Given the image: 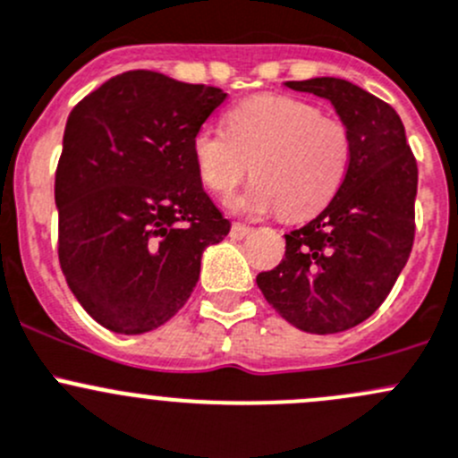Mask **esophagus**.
<instances>
[{"label": "esophagus", "mask_w": 458, "mask_h": 458, "mask_svg": "<svg viewBox=\"0 0 458 458\" xmlns=\"http://www.w3.org/2000/svg\"><path fill=\"white\" fill-rule=\"evenodd\" d=\"M248 234H250V228L243 224H233V228H230V237L233 239H243L248 237Z\"/></svg>", "instance_id": "obj_1"}]
</instances>
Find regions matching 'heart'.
Here are the masks:
<instances>
[{"instance_id": "obj_1", "label": "heart", "mask_w": 458, "mask_h": 458, "mask_svg": "<svg viewBox=\"0 0 458 458\" xmlns=\"http://www.w3.org/2000/svg\"><path fill=\"white\" fill-rule=\"evenodd\" d=\"M350 132L341 122L301 99L261 95L225 114V131L201 128L192 137V159L201 182L230 195L248 173L257 179L233 210L284 219L317 215L332 201L350 165Z\"/></svg>"}]
</instances>
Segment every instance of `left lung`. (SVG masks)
I'll return each mask as SVG.
<instances>
[{
	"label": "left lung",
	"mask_w": 458,
	"mask_h": 458,
	"mask_svg": "<svg viewBox=\"0 0 458 458\" xmlns=\"http://www.w3.org/2000/svg\"><path fill=\"white\" fill-rule=\"evenodd\" d=\"M335 106L350 132L344 183L312 221L285 234V257L259 272L266 301L312 335L350 330L377 312L414 243L417 161L390 104L336 77L285 81Z\"/></svg>",
	"instance_id": "obj_1"
}]
</instances>
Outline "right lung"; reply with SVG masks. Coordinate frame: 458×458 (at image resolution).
<instances>
[{
    "label": "right lung",
    "instance_id": "obj_1",
    "mask_svg": "<svg viewBox=\"0 0 458 458\" xmlns=\"http://www.w3.org/2000/svg\"><path fill=\"white\" fill-rule=\"evenodd\" d=\"M225 92L128 71L68 114L55 174L59 263L108 330L164 326L199 281L201 255L230 233L201 186L192 137Z\"/></svg>",
    "mask_w": 458,
    "mask_h": 458
}]
</instances>
